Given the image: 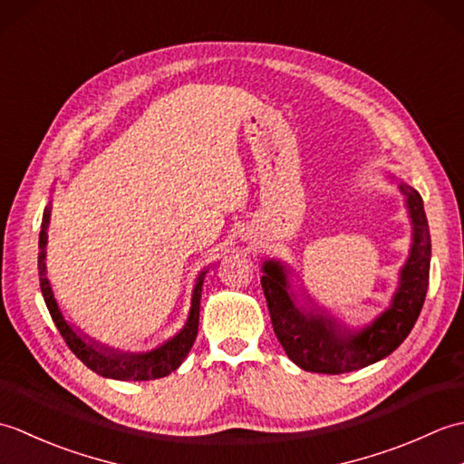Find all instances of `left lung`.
<instances>
[{
    "label": "left lung",
    "instance_id": "1",
    "mask_svg": "<svg viewBox=\"0 0 464 464\" xmlns=\"http://www.w3.org/2000/svg\"><path fill=\"white\" fill-rule=\"evenodd\" d=\"M399 189L405 195L412 223L411 253L399 273V289L389 309L367 327L351 331L329 314L299 307L289 285L287 265L275 259L263 263L261 287L273 331L287 357L301 369L341 374L369 367L389 357L415 327L429 289L430 235L419 191L407 183H399Z\"/></svg>",
    "mask_w": 464,
    "mask_h": 464
}]
</instances>
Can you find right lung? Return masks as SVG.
Listing matches in <instances>:
<instances>
[{
	"mask_svg": "<svg viewBox=\"0 0 464 464\" xmlns=\"http://www.w3.org/2000/svg\"><path fill=\"white\" fill-rule=\"evenodd\" d=\"M49 217H52V201L44 209L42 231H39V255H37V269H39V287L44 293V301L49 309V314L55 323V327L62 333L63 341L72 353L80 359L85 367H90L93 372L102 374L107 379L117 381H151L167 377L185 361L187 353L191 351L197 339V329H199V307H201V289L207 269L199 273L195 281L193 295H191V309L187 317L183 329L175 334L173 339L165 341L161 347H157L150 353H123L111 347H105L97 341L90 339L87 334L80 333L73 324H69L63 317L62 309L53 297L52 283L45 275V249H47V227Z\"/></svg>",
	"mask_w": 464,
	"mask_h": 464,
	"instance_id": "add662e5",
	"label": "right lung"
}]
</instances>
